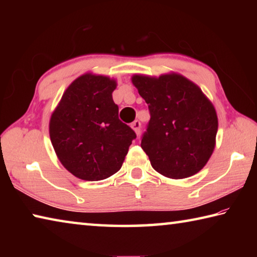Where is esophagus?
<instances>
[{
	"instance_id": "1",
	"label": "esophagus",
	"mask_w": 257,
	"mask_h": 257,
	"mask_svg": "<svg viewBox=\"0 0 257 257\" xmlns=\"http://www.w3.org/2000/svg\"><path fill=\"white\" fill-rule=\"evenodd\" d=\"M141 127H142V123L141 121H134V122L132 123V128L135 130V133H136L137 135H139V133H141Z\"/></svg>"
}]
</instances>
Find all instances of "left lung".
<instances>
[{
    "mask_svg": "<svg viewBox=\"0 0 257 257\" xmlns=\"http://www.w3.org/2000/svg\"><path fill=\"white\" fill-rule=\"evenodd\" d=\"M133 84L149 104L151 119L141 146L152 167L172 179L202 170L214 150L217 116L199 87L176 73L136 75Z\"/></svg>",
    "mask_w": 257,
    "mask_h": 257,
    "instance_id": "8db88e82",
    "label": "left lung"
}]
</instances>
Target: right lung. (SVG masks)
Segmentation results:
<instances>
[{
    "label": "right lung",
    "mask_w": 257,
    "mask_h": 257,
    "mask_svg": "<svg viewBox=\"0 0 257 257\" xmlns=\"http://www.w3.org/2000/svg\"><path fill=\"white\" fill-rule=\"evenodd\" d=\"M115 81L90 73L64 92L50 121V137L61 163L87 181L106 179L120 170L136 133L119 119L113 102Z\"/></svg>",
    "instance_id": "1"
}]
</instances>
